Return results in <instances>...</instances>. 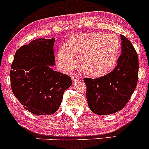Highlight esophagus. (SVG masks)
I'll return each instance as SVG.
<instances>
[{
	"label": "esophagus",
	"mask_w": 149,
	"mask_h": 149,
	"mask_svg": "<svg viewBox=\"0 0 149 149\" xmlns=\"http://www.w3.org/2000/svg\"><path fill=\"white\" fill-rule=\"evenodd\" d=\"M71 79H72V81L76 82L79 80V77H78V76H76V75H73V76H71Z\"/></svg>",
	"instance_id": "esophagus-1"
}]
</instances>
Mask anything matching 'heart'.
Returning a JSON list of instances; mask_svg holds the SVG:
<instances>
[{
  "label": "heart",
  "instance_id": "heart-1",
  "mask_svg": "<svg viewBox=\"0 0 149 149\" xmlns=\"http://www.w3.org/2000/svg\"><path fill=\"white\" fill-rule=\"evenodd\" d=\"M120 44L114 35L103 33L75 34L68 47H62L58 53V65L65 72L71 71L81 57L80 66L86 74L103 76L114 68L119 55Z\"/></svg>",
  "mask_w": 149,
  "mask_h": 149
}]
</instances>
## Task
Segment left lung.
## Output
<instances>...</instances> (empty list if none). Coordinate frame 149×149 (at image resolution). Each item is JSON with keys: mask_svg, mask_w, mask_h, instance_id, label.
<instances>
[{"mask_svg": "<svg viewBox=\"0 0 149 149\" xmlns=\"http://www.w3.org/2000/svg\"><path fill=\"white\" fill-rule=\"evenodd\" d=\"M121 37V55L112 71L98 79L85 78L86 99L97 115H109L121 110L135 91L139 78V57L130 40Z\"/></svg>", "mask_w": 149, "mask_h": 149, "instance_id": "obj_1", "label": "left lung"}]
</instances>
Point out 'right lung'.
<instances>
[{
	"instance_id": "add662e5",
	"label": "right lung",
	"mask_w": 149,
	"mask_h": 149,
	"mask_svg": "<svg viewBox=\"0 0 149 149\" xmlns=\"http://www.w3.org/2000/svg\"><path fill=\"white\" fill-rule=\"evenodd\" d=\"M55 39L40 38L16 52L10 72L13 94L24 108L38 115H52L71 86L68 75L55 71Z\"/></svg>"
}]
</instances>
